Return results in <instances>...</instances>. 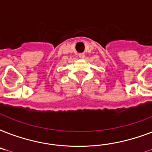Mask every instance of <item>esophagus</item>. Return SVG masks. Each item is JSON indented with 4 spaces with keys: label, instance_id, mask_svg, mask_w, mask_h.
<instances>
[{
    "label": "esophagus",
    "instance_id": "1",
    "mask_svg": "<svg viewBox=\"0 0 152 152\" xmlns=\"http://www.w3.org/2000/svg\"><path fill=\"white\" fill-rule=\"evenodd\" d=\"M79 57L81 58V59H83V58L85 57V54H84V53H80V54H79Z\"/></svg>",
    "mask_w": 152,
    "mask_h": 152
}]
</instances>
